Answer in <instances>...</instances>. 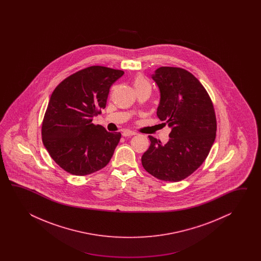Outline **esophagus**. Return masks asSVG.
I'll return each mask as SVG.
<instances>
[{
    "label": "esophagus",
    "mask_w": 261,
    "mask_h": 261,
    "mask_svg": "<svg viewBox=\"0 0 261 261\" xmlns=\"http://www.w3.org/2000/svg\"><path fill=\"white\" fill-rule=\"evenodd\" d=\"M137 133H135V132H133V130H128V129H126V130H124L122 133L123 136H125V137H127V136H133V135H136Z\"/></svg>",
    "instance_id": "1"
}]
</instances>
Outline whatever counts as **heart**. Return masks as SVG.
<instances>
[{
    "label": "heart",
    "instance_id": "b5f03b06",
    "mask_svg": "<svg viewBox=\"0 0 261 261\" xmlns=\"http://www.w3.org/2000/svg\"><path fill=\"white\" fill-rule=\"evenodd\" d=\"M133 86H134V88L136 89L143 88V87H145V86H149V84H148V81H147L144 76L139 75V76H137V77L134 79Z\"/></svg>",
    "mask_w": 261,
    "mask_h": 261
}]
</instances>
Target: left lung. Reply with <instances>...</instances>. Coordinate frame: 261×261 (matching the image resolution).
Wrapping results in <instances>:
<instances>
[{"label":"left lung","instance_id":"left-lung-1","mask_svg":"<svg viewBox=\"0 0 261 261\" xmlns=\"http://www.w3.org/2000/svg\"><path fill=\"white\" fill-rule=\"evenodd\" d=\"M152 79L161 92L156 116L172 130L165 144L149 136L142 164L154 177L178 182L193 173L209 154L217 134L215 109L204 87L185 69L161 67Z\"/></svg>","mask_w":261,"mask_h":261}]
</instances>
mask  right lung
<instances>
[{
  "label": "right lung",
  "mask_w": 261,
  "mask_h": 261,
  "mask_svg": "<svg viewBox=\"0 0 261 261\" xmlns=\"http://www.w3.org/2000/svg\"><path fill=\"white\" fill-rule=\"evenodd\" d=\"M124 72L90 66L65 78L50 97L42 140L50 156L73 175H88L111 160L120 133H108L92 118L105 109L109 89Z\"/></svg>",
  "instance_id": "right-lung-1"
}]
</instances>
